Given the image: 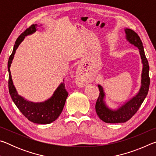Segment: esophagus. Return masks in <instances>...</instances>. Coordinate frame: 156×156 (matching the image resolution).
I'll return each mask as SVG.
<instances>
[{
    "mask_svg": "<svg viewBox=\"0 0 156 156\" xmlns=\"http://www.w3.org/2000/svg\"><path fill=\"white\" fill-rule=\"evenodd\" d=\"M79 83H80V84H83L84 83L83 76H79Z\"/></svg>",
    "mask_w": 156,
    "mask_h": 156,
    "instance_id": "esophagus-1",
    "label": "esophagus"
}]
</instances>
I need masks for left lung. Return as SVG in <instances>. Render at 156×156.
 Returning a JSON list of instances; mask_svg holds the SVG:
<instances>
[{"mask_svg":"<svg viewBox=\"0 0 156 156\" xmlns=\"http://www.w3.org/2000/svg\"><path fill=\"white\" fill-rule=\"evenodd\" d=\"M126 38L129 43L133 44L139 49L142 62L143 64L142 73L141 87L139 92L133 98L126 102L122 107L116 110L109 109L104 102L105 93L102 86L98 85L99 88L100 94L96 103V112L100 120L107 123H121L125 122L131 119L135 113L138 112L140 107L147 97L149 89L150 78L149 76V65L145 56L144 47L142 41L138 34L131 29H125Z\"/></svg>","mask_w":156,"mask_h":156,"instance_id":"8db88e82","label":"left lung"}]
</instances>
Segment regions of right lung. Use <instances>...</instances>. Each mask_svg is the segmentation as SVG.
I'll list each match as a JSON object with an SVG mask.
<instances>
[{
  "label": "right lung",
  "instance_id": "right-lung-1",
  "mask_svg": "<svg viewBox=\"0 0 156 156\" xmlns=\"http://www.w3.org/2000/svg\"><path fill=\"white\" fill-rule=\"evenodd\" d=\"M36 31V25H31L24 32L18 36L13 49V51L8 60L9 80L8 87L9 94L13 102L20 112L25 115L27 119L34 123L47 125L56 120L61 113L65 106L66 99L68 96V92L65 89V83H62L53 94V96L46 101L43 102H32L27 101L23 97L18 94L14 84H13L10 66L14 58L16 50L19 46L21 42L24 40L25 36L33 34Z\"/></svg>",
  "mask_w": 156,
  "mask_h": 156
}]
</instances>
